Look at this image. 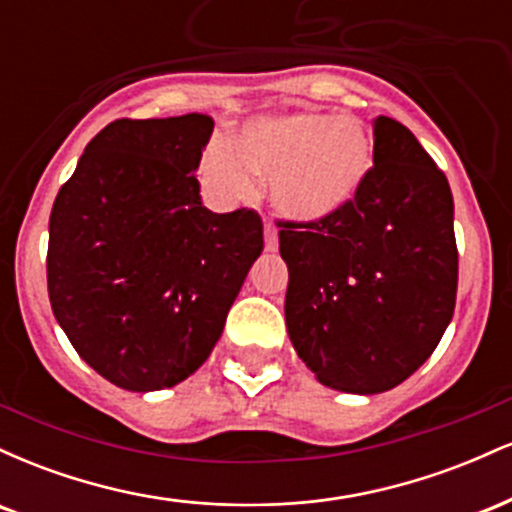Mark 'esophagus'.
Segmentation results:
<instances>
[{"instance_id": "obj_1", "label": "esophagus", "mask_w": 512, "mask_h": 512, "mask_svg": "<svg viewBox=\"0 0 512 512\" xmlns=\"http://www.w3.org/2000/svg\"><path fill=\"white\" fill-rule=\"evenodd\" d=\"M264 248H267L269 252H274L276 248H279V233H276L272 221H264Z\"/></svg>"}]
</instances>
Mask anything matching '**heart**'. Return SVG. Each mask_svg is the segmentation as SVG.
Returning a JSON list of instances; mask_svg holds the SVG:
<instances>
[{
  "instance_id": "1",
  "label": "heart",
  "mask_w": 512,
  "mask_h": 512,
  "mask_svg": "<svg viewBox=\"0 0 512 512\" xmlns=\"http://www.w3.org/2000/svg\"><path fill=\"white\" fill-rule=\"evenodd\" d=\"M373 166V137L361 117L320 110L269 115L240 129L228 146L204 156V175L223 197L255 195L269 180L274 207L286 219L320 223L349 207Z\"/></svg>"
}]
</instances>
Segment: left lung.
<instances>
[{
  "mask_svg": "<svg viewBox=\"0 0 512 512\" xmlns=\"http://www.w3.org/2000/svg\"><path fill=\"white\" fill-rule=\"evenodd\" d=\"M448 178L402 122L373 120V168L320 223L279 221L286 330L322 385L378 395L436 351L457 296Z\"/></svg>",
  "mask_w": 512,
  "mask_h": 512,
  "instance_id": "1",
  "label": "left lung"
}]
</instances>
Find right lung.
Here are the masks:
<instances>
[{
	"label": "right lung",
	"instance_id": "right-lung-1",
	"mask_svg": "<svg viewBox=\"0 0 512 512\" xmlns=\"http://www.w3.org/2000/svg\"><path fill=\"white\" fill-rule=\"evenodd\" d=\"M211 132L199 113L110 122L52 204V313L76 354L122 390L190 378L264 248L257 211L202 204Z\"/></svg>",
	"mask_w": 512,
	"mask_h": 512
}]
</instances>
